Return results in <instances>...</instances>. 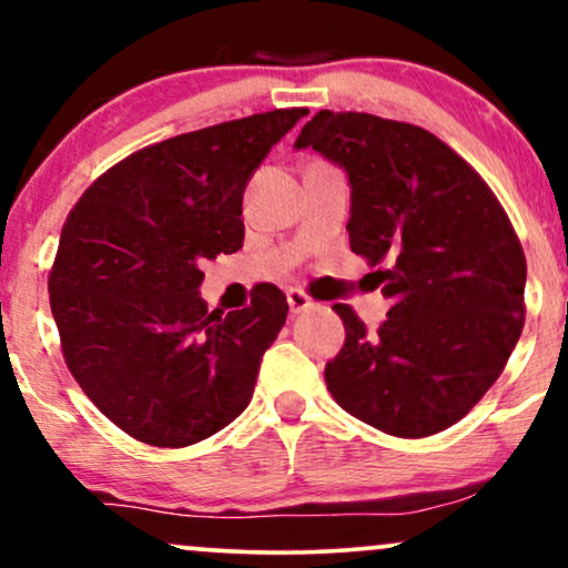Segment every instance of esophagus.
Masks as SVG:
<instances>
[{
    "mask_svg": "<svg viewBox=\"0 0 568 568\" xmlns=\"http://www.w3.org/2000/svg\"><path fill=\"white\" fill-rule=\"evenodd\" d=\"M285 298H288V306H291L293 315H298V312H306V310H312V306H315V302H312V298L298 288H291L288 293H285Z\"/></svg>",
    "mask_w": 568,
    "mask_h": 568,
    "instance_id": "34e87169",
    "label": "esophagus"
}]
</instances>
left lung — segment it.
Returning <instances> with one entry per match:
<instances>
[{
  "mask_svg": "<svg viewBox=\"0 0 568 568\" xmlns=\"http://www.w3.org/2000/svg\"><path fill=\"white\" fill-rule=\"evenodd\" d=\"M349 175V247L393 302L376 331L336 304L344 347L325 384L355 419L395 435L448 429L488 393L526 321V256L505 207L448 143L363 112H317L298 133Z\"/></svg>",
  "mask_w": 568,
  "mask_h": 568,
  "instance_id": "left-lung-1",
  "label": "left lung"
}]
</instances>
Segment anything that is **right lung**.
Segmentation results:
<instances>
[{
	"mask_svg": "<svg viewBox=\"0 0 568 568\" xmlns=\"http://www.w3.org/2000/svg\"><path fill=\"white\" fill-rule=\"evenodd\" d=\"M306 109L152 143L84 189L48 277L63 361L130 438L184 448L243 414L288 315L272 283L230 315L200 298L205 258L243 247V192Z\"/></svg>",
	"mask_w": 568,
	"mask_h": 568,
	"instance_id": "right-lung-1",
	"label": "right lung"
}]
</instances>
